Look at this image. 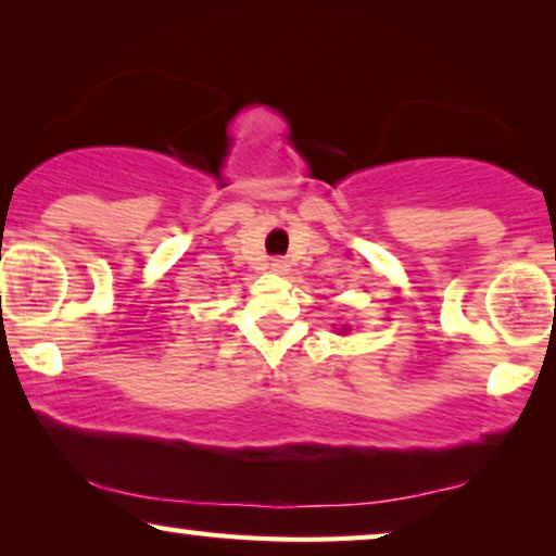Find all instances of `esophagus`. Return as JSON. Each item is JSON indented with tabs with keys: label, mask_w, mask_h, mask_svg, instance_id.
<instances>
[{
	"label": "esophagus",
	"mask_w": 556,
	"mask_h": 556,
	"mask_svg": "<svg viewBox=\"0 0 556 556\" xmlns=\"http://www.w3.org/2000/svg\"><path fill=\"white\" fill-rule=\"evenodd\" d=\"M270 270H273V273H286V270H288V263L280 261V257H276V261L270 263Z\"/></svg>",
	"instance_id": "1"
}]
</instances>
